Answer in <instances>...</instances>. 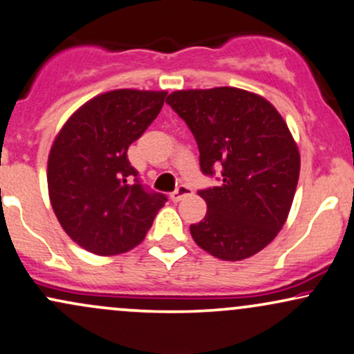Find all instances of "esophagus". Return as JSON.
Wrapping results in <instances>:
<instances>
[{"instance_id":"esophagus-1","label":"esophagus","mask_w":354,"mask_h":354,"mask_svg":"<svg viewBox=\"0 0 354 354\" xmlns=\"http://www.w3.org/2000/svg\"><path fill=\"white\" fill-rule=\"evenodd\" d=\"M189 194H193V189H191L189 186H186V185H181V186H178V188L174 189L171 194H169V198H171L173 201H181L183 198L189 196Z\"/></svg>"}]
</instances>
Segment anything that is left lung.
<instances>
[{"label": "left lung", "instance_id": "left-lung-1", "mask_svg": "<svg viewBox=\"0 0 354 354\" xmlns=\"http://www.w3.org/2000/svg\"><path fill=\"white\" fill-rule=\"evenodd\" d=\"M188 124L201 171L221 183L200 189L206 216L189 231L196 245L225 261L250 258L283 228L299 178V151L270 101L239 88L181 89L166 98Z\"/></svg>", "mask_w": 354, "mask_h": 354}]
</instances>
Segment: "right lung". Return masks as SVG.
Here are the masks:
<instances>
[{
  "label": "right lung",
  "instance_id": "1",
  "mask_svg": "<svg viewBox=\"0 0 354 354\" xmlns=\"http://www.w3.org/2000/svg\"><path fill=\"white\" fill-rule=\"evenodd\" d=\"M166 91L115 89L84 103L64 123L48 158V191L61 228L100 256L143 241L165 194L141 185L128 148L163 108Z\"/></svg>",
  "mask_w": 354,
  "mask_h": 354
}]
</instances>
